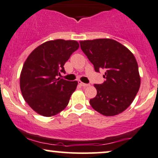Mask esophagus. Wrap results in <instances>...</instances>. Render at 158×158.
Segmentation results:
<instances>
[{"mask_svg": "<svg viewBox=\"0 0 158 158\" xmlns=\"http://www.w3.org/2000/svg\"><path fill=\"white\" fill-rule=\"evenodd\" d=\"M78 83H79L80 86H81L82 87H87V86H89V84H86V83H84L81 82V81H78Z\"/></svg>", "mask_w": 158, "mask_h": 158, "instance_id": "34e87169", "label": "esophagus"}]
</instances>
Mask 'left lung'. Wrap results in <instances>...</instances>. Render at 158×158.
<instances>
[{
    "instance_id": "8db88e82",
    "label": "left lung",
    "mask_w": 158,
    "mask_h": 158,
    "mask_svg": "<svg viewBox=\"0 0 158 158\" xmlns=\"http://www.w3.org/2000/svg\"><path fill=\"white\" fill-rule=\"evenodd\" d=\"M80 44L94 70H106V81L94 85L97 95L90 100V105L105 116L122 113L134 101L140 86L134 55L123 44L109 38L81 40Z\"/></svg>"
}]
</instances>
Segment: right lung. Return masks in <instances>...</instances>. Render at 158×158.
Masks as SVG:
<instances>
[{"mask_svg": "<svg viewBox=\"0 0 158 158\" xmlns=\"http://www.w3.org/2000/svg\"><path fill=\"white\" fill-rule=\"evenodd\" d=\"M79 48L76 40H49L35 48L24 62L20 75L23 99L35 112L56 115L67 106L77 81L57 78L64 64Z\"/></svg>", "mask_w": 158, "mask_h": 158, "instance_id": "obj_1", "label": "right lung"}]
</instances>
